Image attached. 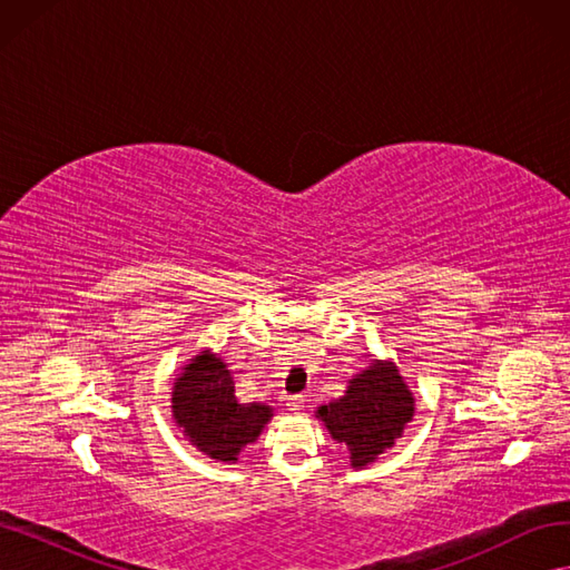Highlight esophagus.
<instances>
[{
    "instance_id": "esophagus-1",
    "label": "esophagus",
    "mask_w": 570,
    "mask_h": 570,
    "mask_svg": "<svg viewBox=\"0 0 570 570\" xmlns=\"http://www.w3.org/2000/svg\"><path fill=\"white\" fill-rule=\"evenodd\" d=\"M285 406H287L289 411L302 413V411H304V406H306V400H304L302 394H292V396H287V400H285Z\"/></svg>"
}]
</instances>
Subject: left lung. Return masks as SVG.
<instances>
[{
    "mask_svg": "<svg viewBox=\"0 0 570 570\" xmlns=\"http://www.w3.org/2000/svg\"><path fill=\"white\" fill-rule=\"evenodd\" d=\"M333 440L344 442L352 465H366L402 435L413 416V396L392 364L373 361L350 381L347 394L318 409Z\"/></svg>",
    "mask_w": 570,
    "mask_h": 570,
    "instance_id": "obj_1",
    "label": "left lung"
}]
</instances>
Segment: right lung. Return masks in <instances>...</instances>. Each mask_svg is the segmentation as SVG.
<instances>
[{
  "mask_svg": "<svg viewBox=\"0 0 570 570\" xmlns=\"http://www.w3.org/2000/svg\"><path fill=\"white\" fill-rule=\"evenodd\" d=\"M271 416V406L237 402L230 371L212 354L193 358L174 385L176 423L212 459L235 463Z\"/></svg>",
  "mask_w": 570,
  "mask_h": 570,
  "instance_id": "1",
  "label": "right lung"
}]
</instances>
